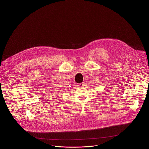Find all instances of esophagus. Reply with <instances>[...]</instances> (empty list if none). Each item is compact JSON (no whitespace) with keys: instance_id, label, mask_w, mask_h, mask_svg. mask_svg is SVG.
<instances>
[{"instance_id":"34e87169","label":"esophagus","mask_w":149,"mask_h":149,"mask_svg":"<svg viewBox=\"0 0 149 149\" xmlns=\"http://www.w3.org/2000/svg\"><path fill=\"white\" fill-rule=\"evenodd\" d=\"M78 85H79V86H84V84L83 83H80V84H79Z\"/></svg>"}]
</instances>
